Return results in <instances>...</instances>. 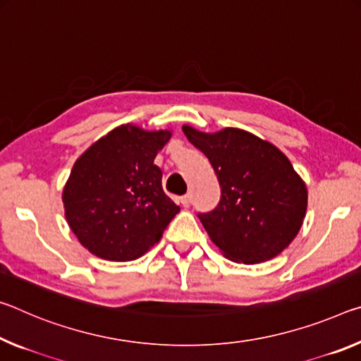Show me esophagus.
I'll return each instance as SVG.
<instances>
[{"mask_svg":"<svg viewBox=\"0 0 361 361\" xmlns=\"http://www.w3.org/2000/svg\"><path fill=\"white\" fill-rule=\"evenodd\" d=\"M190 202H192L190 193H187V195H184V197H180V204L184 206V208H188V206H190Z\"/></svg>","mask_w":361,"mask_h":361,"instance_id":"obj_1","label":"esophagus"}]
</instances>
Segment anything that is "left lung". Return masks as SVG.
Masks as SVG:
<instances>
[{
  "label": "left lung",
  "mask_w": 361,
  "mask_h": 361,
  "mask_svg": "<svg viewBox=\"0 0 361 361\" xmlns=\"http://www.w3.org/2000/svg\"><path fill=\"white\" fill-rule=\"evenodd\" d=\"M182 131L208 157L221 185L217 208L198 216L212 243L238 264H261L286 250L302 227L307 187L285 153L238 128Z\"/></svg>",
  "instance_id": "8db88e82"
}]
</instances>
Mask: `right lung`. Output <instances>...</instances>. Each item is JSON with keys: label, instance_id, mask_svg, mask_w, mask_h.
<instances>
[{"label": "right lung", "instance_id": "add662e5", "mask_svg": "<svg viewBox=\"0 0 361 361\" xmlns=\"http://www.w3.org/2000/svg\"><path fill=\"white\" fill-rule=\"evenodd\" d=\"M173 135L121 125L76 159L65 182V219L80 243L105 261H135L179 212L163 192L157 153Z\"/></svg>", "mask_w": 361, "mask_h": 361}]
</instances>
